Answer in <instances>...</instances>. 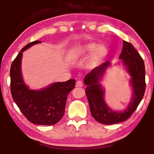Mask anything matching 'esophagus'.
Returning a JSON list of instances; mask_svg holds the SVG:
<instances>
[{
	"instance_id": "34e87169",
	"label": "esophagus",
	"mask_w": 154,
	"mask_h": 154,
	"mask_svg": "<svg viewBox=\"0 0 154 154\" xmlns=\"http://www.w3.org/2000/svg\"><path fill=\"white\" fill-rule=\"evenodd\" d=\"M76 86L77 87H82L83 86V83L82 81H77V82H76Z\"/></svg>"
}]
</instances>
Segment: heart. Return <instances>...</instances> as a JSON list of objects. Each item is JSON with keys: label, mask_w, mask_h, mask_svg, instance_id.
<instances>
[{"label": "heart", "mask_w": 154, "mask_h": 154, "mask_svg": "<svg viewBox=\"0 0 154 154\" xmlns=\"http://www.w3.org/2000/svg\"><path fill=\"white\" fill-rule=\"evenodd\" d=\"M107 53L108 49L105 45H100L98 43H92L71 51L69 54V57L71 59H76L83 54H93V59L98 61L103 59Z\"/></svg>", "instance_id": "heart-1"}]
</instances>
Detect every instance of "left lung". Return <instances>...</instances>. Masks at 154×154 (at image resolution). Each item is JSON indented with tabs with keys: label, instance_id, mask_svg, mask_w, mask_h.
Returning a JSON list of instances; mask_svg holds the SVG:
<instances>
[{
	"label": "left lung",
	"instance_id": "1",
	"mask_svg": "<svg viewBox=\"0 0 154 154\" xmlns=\"http://www.w3.org/2000/svg\"><path fill=\"white\" fill-rule=\"evenodd\" d=\"M123 43L119 58L122 60L131 76L130 83L133 90V97L126 110L121 112L112 111L104 100L105 92L100 80L110 62H106L94 69L84 78V83L87 85L85 94L91 114L96 121L103 124H114L127 120L137 109L145 94L146 84L144 61L131 43L125 41Z\"/></svg>",
	"mask_w": 154,
	"mask_h": 154
}]
</instances>
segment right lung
Instances as JSON below:
<instances>
[{
  "label": "right lung",
  "instance_id": "1",
  "mask_svg": "<svg viewBox=\"0 0 154 154\" xmlns=\"http://www.w3.org/2000/svg\"><path fill=\"white\" fill-rule=\"evenodd\" d=\"M40 43V41H32L21 49L11 64L10 85L13 99L28 121L35 124L51 126L58 123L64 116L67 96L75 88V79L54 83L40 90L28 88L21 72L22 52Z\"/></svg>",
  "mask_w": 154,
  "mask_h": 154
}]
</instances>
